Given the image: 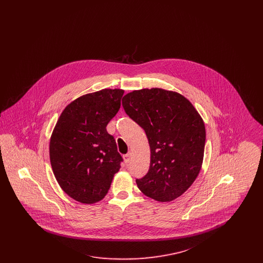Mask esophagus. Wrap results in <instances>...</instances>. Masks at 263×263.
<instances>
[{"instance_id": "esophagus-1", "label": "esophagus", "mask_w": 263, "mask_h": 263, "mask_svg": "<svg viewBox=\"0 0 263 263\" xmlns=\"http://www.w3.org/2000/svg\"><path fill=\"white\" fill-rule=\"evenodd\" d=\"M123 158H124V162H125V163H130L131 159H132V153L129 152L128 154H126V155L123 156Z\"/></svg>"}]
</instances>
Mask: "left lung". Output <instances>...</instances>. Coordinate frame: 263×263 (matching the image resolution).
<instances>
[{"mask_svg":"<svg viewBox=\"0 0 263 263\" xmlns=\"http://www.w3.org/2000/svg\"><path fill=\"white\" fill-rule=\"evenodd\" d=\"M126 114L149 141L150 168L137 186L146 196L170 202L182 195L199 175L206 140L204 121L189 100L163 88L133 90L122 99Z\"/></svg>","mask_w":263,"mask_h":263,"instance_id":"obj_1","label":"left lung"}]
</instances>
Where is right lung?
Segmentation results:
<instances>
[{
	"instance_id": "1",
	"label": "right lung",
	"mask_w": 263,
	"mask_h": 263,
	"mask_svg": "<svg viewBox=\"0 0 263 263\" xmlns=\"http://www.w3.org/2000/svg\"><path fill=\"white\" fill-rule=\"evenodd\" d=\"M123 89L104 88L78 98L61 113L49 145L53 174L71 198L93 204L104 198L122 157L106 126L118 112Z\"/></svg>"
}]
</instances>
